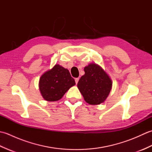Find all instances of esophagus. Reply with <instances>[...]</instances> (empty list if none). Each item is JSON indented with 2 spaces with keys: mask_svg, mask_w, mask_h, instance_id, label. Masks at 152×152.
<instances>
[{
  "mask_svg": "<svg viewBox=\"0 0 152 152\" xmlns=\"http://www.w3.org/2000/svg\"><path fill=\"white\" fill-rule=\"evenodd\" d=\"M78 81H79V78H75V82H76V83H78Z\"/></svg>",
  "mask_w": 152,
  "mask_h": 152,
  "instance_id": "34e87169",
  "label": "esophagus"
}]
</instances>
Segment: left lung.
I'll list each match as a JSON object with an SVG mask.
<instances>
[{"mask_svg":"<svg viewBox=\"0 0 152 152\" xmlns=\"http://www.w3.org/2000/svg\"><path fill=\"white\" fill-rule=\"evenodd\" d=\"M84 75L79 80L78 88L85 101L91 105L104 102L111 91L112 82L108 74L96 63L84 67Z\"/></svg>","mask_w":152,"mask_h":152,"instance_id":"8db88e82","label":"left lung"}]
</instances>
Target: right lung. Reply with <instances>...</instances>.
Listing matches in <instances>:
<instances>
[{
  "label": "right lung",
  "mask_w": 152,
  "mask_h": 152,
  "mask_svg": "<svg viewBox=\"0 0 152 152\" xmlns=\"http://www.w3.org/2000/svg\"><path fill=\"white\" fill-rule=\"evenodd\" d=\"M75 84L74 79L71 77L69 70L56 64L41 76L38 86L44 99L53 102L60 100Z\"/></svg>",
  "instance_id": "1"
}]
</instances>
